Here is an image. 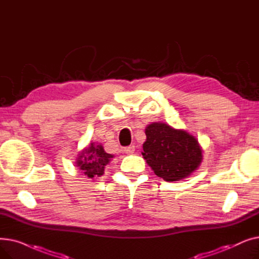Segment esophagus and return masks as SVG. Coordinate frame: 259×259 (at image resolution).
Instances as JSON below:
<instances>
[{
	"label": "esophagus",
	"instance_id": "esophagus-1",
	"mask_svg": "<svg viewBox=\"0 0 259 259\" xmlns=\"http://www.w3.org/2000/svg\"><path fill=\"white\" fill-rule=\"evenodd\" d=\"M134 151H135V147L133 145L124 148V152L127 154H132V153H134Z\"/></svg>",
	"mask_w": 259,
	"mask_h": 259
}]
</instances>
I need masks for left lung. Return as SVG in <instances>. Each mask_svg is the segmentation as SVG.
<instances>
[{"instance_id": "8db88e82", "label": "left lung", "mask_w": 259, "mask_h": 259, "mask_svg": "<svg viewBox=\"0 0 259 259\" xmlns=\"http://www.w3.org/2000/svg\"><path fill=\"white\" fill-rule=\"evenodd\" d=\"M145 133L147 140L142 154L158 178L166 182L181 181L200 165L202 155L198 142L188 132L164 122H152Z\"/></svg>"}]
</instances>
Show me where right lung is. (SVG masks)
Here are the masks:
<instances>
[{
  "label": "right lung",
  "instance_id": "obj_1",
  "mask_svg": "<svg viewBox=\"0 0 259 259\" xmlns=\"http://www.w3.org/2000/svg\"><path fill=\"white\" fill-rule=\"evenodd\" d=\"M111 158H113V155L106 153L102 145L92 143L78 154L76 167L89 179L100 178L104 174L105 167Z\"/></svg>",
  "mask_w": 259,
  "mask_h": 259
}]
</instances>
